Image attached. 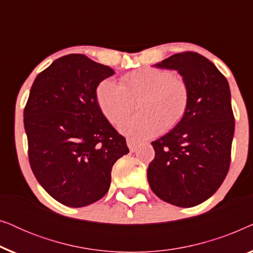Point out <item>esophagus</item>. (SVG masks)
<instances>
[{
    "instance_id": "esophagus-1",
    "label": "esophagus",
    "mask_w": 253,
    "mask_h": 253,
    "mask_svg": "<svg viewBox=\"0 0 253 253\" xmlns=\"http://www.w3.org/2000/svg\"><path fill=\"white\" fill-rule=\"evenodd\" d=\"M126 145H127V147H129L130 152H133V151H136V148L138 147V145H139V141L127 138V139H126Z\"/></svg>"
}]
</instances>
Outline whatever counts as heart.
I'll return each instance as SVG.
<instances>
[{
  "label": "heart",
  "instance_id": "obj_1",
  "mask_svg": "<svg viewBox=\"0 0 253 253\" xmlns=\"http://www.w3.org/2000/svg\"><path fill=\"white\" fill-rule=\"evenodd\" d=\"M188 83L168 69L146 67L127 72L120 83L103 79L95 89L100 112L109 123L119 124L134 108L136 115L123 121L120 131L144 139L175 129L185 119L190 106Z\"/></svg>",
  "mask_w": 253,
  "mask_h": 253
}]
</instances>
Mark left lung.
Returning <instances> with one entry per match:
<instances>
[{
	"label": "left lung",
	"instance_id": "1",
	"mask_svg": "<svg viewBox=\"0 0 253 253\" xmlns=\"http://www.w3.org/2000/svg\"><path fill=\"white\" fill-rule=\"evenodd\" d=\"M154 67L177 70L191 98L182 123L152 141L155 157L147 168L148 183L166 203L199 205L229 170L235 131L229 84L212 62L193 51L174 54Z\"/></svg>",
	"mask_w": 253,
	"mask_h": 253
}]
</instances>
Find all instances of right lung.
<instances>
[{"label":"right lung","instance_id":"add662e5","mask_svg":"<svg viewBox=\"0 0 253 253\" xmlns=\"http://www.w3.org/2000/svg\"><path fill=\"white\" fill-rule=\"evenodd\" d=\"M115 72L83 54L65 55L37 76L24 109L29 160L58 203L87 206L110 186L112 168L129 153L126 138L100 112L96 86Z\"/></svg>","mask_w":253,"mask_h":253}]
</instances>
